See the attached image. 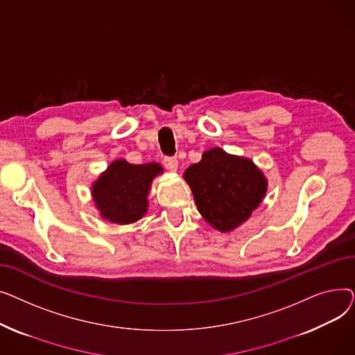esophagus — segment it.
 <instances>
[{
  "label": "esophagus",
  "mask_w": 355,
  "mask_h": 355,
  "mask_svg": "<svg viewBox=\"0 0 355 355\" xmlns=\"http://www.w3.org/2000/svg\"><path fill=\"white\" fill-rule=\"evenodd\" d=\"M162 162H164L166 170H170V171H175L177 166H178V161L174 157H165Z\"/></svg>",
  "instance_id": "1"
}]
</instances>
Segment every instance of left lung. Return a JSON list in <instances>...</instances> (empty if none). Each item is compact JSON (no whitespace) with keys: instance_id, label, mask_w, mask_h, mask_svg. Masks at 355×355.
<instances>
[{"instance_id":"1","label":"left lung","mask_w":355,"mask_h":355,"mask_svg":"<svg viewBox=\"0 0 355 355\" xmlns=\"http://www.w3.org/2000/svg\"><path fill=\"white\" fill-rule=\"evenodd\" d=\"M197 209L220 232H230L248 220L266 194L262 171L248 158L213 148L184 173Z\"/></svg>"}]
</instances>
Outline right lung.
Segmentation results:
<instances>
[{"label": "right lung", "instance_id": "obj_1", "mask_svg": "<svg viewBox=\"0 0 355 355\" xmlns=\"http://www.w3.org/2000/svg\"><path fill=\"white\" fill-rule=\"evenodd\" d=\"M162 171L159 164L134 165L116 159L93 184V200L103 218L116 225H129L139 220L148 209L151 181Z\"/></svg>", "mask_w": 355, "mask_h": 355}]
</instances>
